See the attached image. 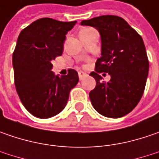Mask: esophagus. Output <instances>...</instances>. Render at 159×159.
I'll use <instances>...</instances> for the list:
<instances>
[{
	"mask_svg": "<svg viewBox=\"0 0 159 159\" xmlns=\"http://www.w3.org/2000/svg\"><path fill=\"white\" fill-rule=\"evenodd\" d=\"M78 74H79V78H80V80H82L83 78L87 75V73H85L84 71H81V70H80V71L78 72Z\"/></svg>",
	"mask_w": 159,
	"mask_h": 159,
	"instance_id": "obj_1",
	"label": "esophagus"
}]
</instances>
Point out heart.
<instances>
[{"instance_id": "heart-1", "label": "heart", "mask_w": 159, "mask_h": 159, "mask_svg": "<svg viewBox=\"0 0 159 159\" xmlns=\"http://www.w3.org/2000/svg\"><path fill=\"white\" fill-rule=\"evenodd\" d=\"M89 28H84V29H82L81 31H86V30H89Z\"/></svg>"}]
</instances>
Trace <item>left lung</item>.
I'll return each instance as SVG.
<instances>
[{"label":"left lung","mask_w":159,"mask_h":159,"mask_svg":"<svg viewBox=\"0 0 159 159\" xmlns=\"http://www.w3.org/2000/svg\"><path fill=\"white\" fill-rule=\"evenodd\" d=\"M82 25L93 26L101 35V57L96 60L95 88L89 98L97 112L118 119L132 111L143 95L149 73V60L141 35L125 19L105 15L83 20ZM109 73L105 83L100 75Z\"/></svg>","instance_id":"1"}]
</instances>
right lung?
Wrapping results in <instances>:
<instances>
[{"label": "right lung", "mask_w": 159, "mask_h": 159, "mask_svg": "<svg viewBox=\"0 0 159 159\" xmlns=\"http://www.w3.org/2000/svg\"><path fill=\"white\" fill-rule=\"evenodd\" d=\"M77 21L44 17L23 29L13 53L14 80L23 105L34 117L48 119L61 112L70 91L79 82L78 72L55 75L52 60L63 54L66 34Z\"/></svg>", "instance_id": "right-lung-1"}]
</instances>
